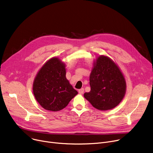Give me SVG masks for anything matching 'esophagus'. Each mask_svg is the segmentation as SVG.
Wrapping results in <instances>:
<instances>
[{
    "label": "esophagus",
    "instance_id": "34e87169",
    "mask_svg": "<svg viewBox=\"0 0 153 153\" xmlns=\"http://www.w3.org/2000/svg\"><path fill=\"white\" fill-rule=\"evenodd\" d=\"M84 92V89H83V88H81V89L79 90V94H82Z\"/></svg>",
    "mask_w": 153,
    "mask_h": 153
}]
</instances>
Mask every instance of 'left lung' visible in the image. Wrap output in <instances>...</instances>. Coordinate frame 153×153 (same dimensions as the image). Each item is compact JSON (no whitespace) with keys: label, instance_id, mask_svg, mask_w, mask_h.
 <instances>
[{"label":"left lung","instance_id":"1","mask_svg":"<svg viewBox=\"0 0 153 153\" xmlns=\"http://www.w3.org/2000/svg\"><path fill=\"white\" fill-rule=\"evenodd\" d=\"M89 80L91 91L84 96L95 108H114L124 97L125 78L118 67L108 57L100 56L97 59Z\"/></svg>","mask_w":153,"mask_h":153}]
</instances>
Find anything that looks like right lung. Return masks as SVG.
I'll list each match as a JSON object with an SVG mask.
<instances>
[{
	"instance_id": "right-lung-1",
	"label": "right lung",
	"mask_w": 153,
	"mask_h": 153,
	"mask_svg": "<svg viewBox=\"0 0 153 153\" xmlns=\"http://www.w3.org/2000/svg\"><path fill=\"white\" fill-rule=\"evenodd\" d=\"M35 97L46 110L57 111L65 108L77 94L66 77V69L58 58H53L44 64L33 83Z\"/></svg>"
}]
</instances>
